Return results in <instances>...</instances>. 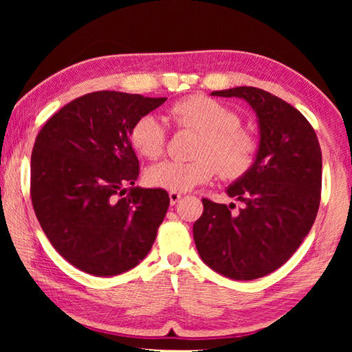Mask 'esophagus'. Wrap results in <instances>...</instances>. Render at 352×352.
Here are the masks:
<instances>
[{"mask_svg":"<svg viewBox=\"0 0 352 352\" xmlns=\"http://www.w3.org/2000/svg\"><path fill=\"white\" fill-rule=\"evenodd\" d=\"M182 199V194L180 192H169V200H170V205H175L178 200Z\"/></svg>","mask_w":352,"mask_h":352,"instance_id":"obj_1","label":"esophagus"}]
</instances>
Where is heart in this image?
I'll return each mask as SVG.
<instances>
[{
	"mask_svg": "<svg viewBox=\"0 0 352 352\" xmlns=\"http://www.w3.org/2000/svg\"><path fill=\"white\" fill-rule=\"evenodd\" d=\"M169 119L177 127L200 133L195 147L197 160L189 163L162 162L151 166L146 182L170 192H186L210 182L216 172L225 180H237L253 168L258 142L239 127L236 113L204 94L184 98L172 105ZM130 141L136 152L148 160L164 152L166 126L155 115H144L133 124Z\"/></svg>",
	"mask_w": 352,
	"mask_h": 352,
	"instance_id": "1",
	"label": "heart"
}]
</instances>
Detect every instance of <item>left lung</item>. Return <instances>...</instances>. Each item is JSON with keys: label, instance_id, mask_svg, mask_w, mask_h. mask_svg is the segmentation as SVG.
<instances>
[{"label": "left lung", "instance_id": "8db88e82", "mask_svg": "<svg viewBox=\"0 0 352 352\" xmlns=\"http://www.w3.org/2000/svg\"><path fill=\"white\" fill-rule=\"evenodd\" d=\"M211 96L245 100L258 118L259 144L253 168L226 188L242 210L204 199L194 241L210 269L250 281L279 269L311 231L320 206L321 148L307 119L269 91L236 87Z\"/></svg>", "mask_w": 352, "mask_h": 352}]
</instances>
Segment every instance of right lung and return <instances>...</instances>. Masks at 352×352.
<instances>
[{
  "label": "right lung",
  "mask_w": 352,
  "mask_h": 352,
  "mask_svg": "<svg viewBox=\"0 0 352 352\" xmlns=\"http://www.w3.org/2000/svg\"><path fill=\"white\" fill-rule=\"evenodd\" d=\"M166 98L96 91L65 105L40 130L31 157V197L58 254L94 276L133 269L151 252L169 208L164 189L130 188L140 162L133 124Z\"/></svg>",
  "instance_id": "add662e5"
}]
</instances>
